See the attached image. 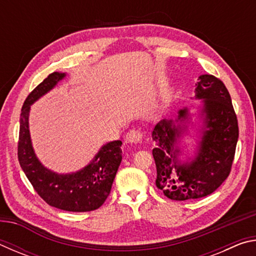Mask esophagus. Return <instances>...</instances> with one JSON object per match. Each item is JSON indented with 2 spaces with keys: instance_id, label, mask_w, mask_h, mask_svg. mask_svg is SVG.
Masks as SVG:
<instances>
[{
  "instance_id": "34e87169",
  "label": "esophagus",
  "mask_w": 256,
  "mask_h": 256,
  "mask_svg": "<svg viewBox=\"0 0 256 256\" xmlns=\"http://www.w3.org/2000/svg\"><path fill=\"white\" fill-rule=\"evenodd\" d=\"M142 138H144V134H142L140 130H131L125 136V141L128 144H140L142 141Z\"/></svg>"
}]
</instances>
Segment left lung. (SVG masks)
<instances>
[{"label": "left lung", "mask_w": 256, "mask_h": 256, "mask_svg": "<svg viewBox=\"0 0 256 256\" xmlns=\"http://www.w3.org/2000/svg\"><path fill=\"white\" fill-rule=\"evenodd\" d=\"M196 98L201 99L203 130L192 162H182L180 138L186 131L188 108L175 120H162L152 131L157 146L152 156L157 168L156 185L170 200L185 201L206 196L230 174L238 140L237 116L222 80L211 74L198 76Z\"/></svg>", "instance_id": "obj_1"}]
</instances>
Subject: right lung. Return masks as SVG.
<instances>
[{"mask_svg":"<svg viewBox=\"0 0 256 256\" xmlns=\"http://www.w3.org/2000/svg\"><path fill=\"white\" fill-rule=\"evenodd\" d=\"M64 76L66 73H50L24 100L20 115L18 159L34 190L47 204L72 212L92 211L102 206L110 196L122 162V141H112L102 146L84 170L72 174H58L42 166L34 154L30 138V106L53 89Z\"/></svg>","mask_w":256,"mask_h":256,"instance_id":"add662e5","label":"right lung"}]
</instances>
